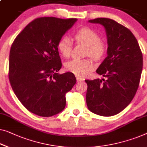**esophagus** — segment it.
<instances>
[{
    "instance_id": "esophagus-1",
    "label": "esophagus",
    "mask_w": 147,
    "mask_h": 147,
    "mask_svg": "<svg viewBox=\"0 0 147 147\" xmlns=\"http://www.w3.org/2000/svg\"><path fill=\"white\" fill-rule=\"evenodd\" d=\"M76 80H77V82H82V81H84V79L81 78H80V77H77V78H76Z\"/></svg>"
}]
</instances>
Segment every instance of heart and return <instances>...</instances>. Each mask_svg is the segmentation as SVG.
I'll return each instance as SVG.
<instances>
[{"label": "heart", "mask_w": 147, "mask_h": 147, "mask_svg": "<svg viewBox=\"0 0 147 147\" xmlns=\"http://www.w3.org/2000/svg\"><path fill=\"white\" fill-rule=\"evenodd\" d=\"M78 43L87 46L86 55L96 59H101L105 52V42L99 40V36L94 30L88 27L82 28L78 30L74 36ZM59 52L65 58L71 55L72 44L67 36L61 38L58 43ZM94 67L93 61L90 59H73L65 63V68L76 76L84 77Z\"/></svg>", "instance_id": "1"}]
</instances>
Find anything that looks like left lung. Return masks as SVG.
I'll return each instance as SVG.
<instances>
[{
    "label": "left lung",
    "mask_w": 147,
    "mask_h": 147,
    "mask_svg": "<svg viewBox=\"0 0 147 147\" xmlns=\"http://www.w3.org/2000/svg\"><path fill=\"white\" fill-rule=\"evenodd\" d=\"M88 22L104 27L108 48L107 56L96 70L105 80H85L88 84L87 105L93 113L113 116L125 109L137 92L142 69V54L135 36L126 27L105 18Z\"/></svg>",
    "instance_id": "8db88e82"
}]
</instances>
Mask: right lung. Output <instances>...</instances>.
I'll return each mask as SVG.
<instances>
[{
	"instance_id": "1",
	"label": "right lung",
	"mask_w": 147,
	"mask_h": 147,
	"mask_svg": "<svg viewBox=\"0 0 147 147\" xmlns=\"http://www.w3.org/2000/svg\"><path fill=\"white\" fill-rule=\"evenodd\" d=\"M77 18L42 17L32 21L17 36L9 57V80L17 98L26 109L41 117L64 109L65 94L76 83L71 72L61 67L58 43Z\"/></svg>"
}]
</instances>
